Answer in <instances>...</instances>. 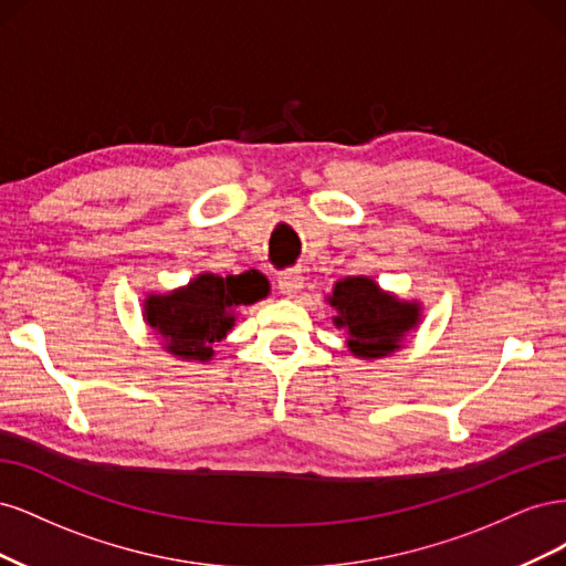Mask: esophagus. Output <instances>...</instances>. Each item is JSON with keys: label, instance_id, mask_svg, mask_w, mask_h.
<instances>
[{"label": "esophagus", "instance_id": "34e87169", "mask_svg": "<svg viewBox=\"0 0 566 566\" xmlns=\"http://www.w3.org/2000/svg\"><path fill=\"white\" fill-rule=\"evenodd\" d=\"M302 287H304V273L300 269H287L279 273V290L285 297L297 295Z\"/></svg>", "mask_w": 566, "mask_h": 566}]
</instances>
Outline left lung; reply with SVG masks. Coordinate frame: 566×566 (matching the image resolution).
Masks as SVG:
<instances>
[{"mask_svg": "<svg viewBox=\"0 0 566 566\" xmlns=\"http://www.w3.org/2000/svg\"><path fill=\"white\" fill-rule=\"evenodd\" d=\"M325 302L335 310V328L345 331L347 349L364 361L403 349L406 337L422 321L418 300H401L368 276L339 279Z\"/></svg>", "mask_w": 566, "mask_h": 566, "instance_id": "1", "label": "left lung"}]
</instances>
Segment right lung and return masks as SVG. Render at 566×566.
I'll return each instance as SVG.
<instances>
[{
	"label": "right lung",
	"mask_w": 566,
	"mask_h": 566,
	"mask_svg": "<svg viewBox=\"0 0 566 566\" xmlns=\"http://www.w3.org/2000/svg\"><path fill=\"white\" fill-rule=\"evenodd\" d=\"M271 285L264 273L250 269L238 276L198 273L196 279L167 293H150L144 300V321L163 349L179 361H212L214 345L235 325L238 312L264 300Z\"/></svg>",
	"instance_id": "add662e5"
}]
</instances>
